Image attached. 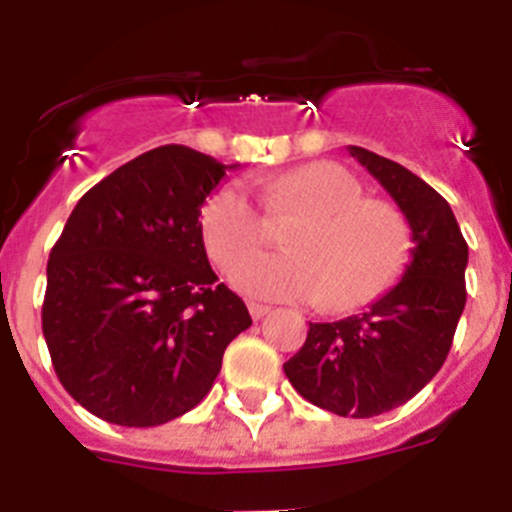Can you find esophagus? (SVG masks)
Listing matches in <instances>:
<instances>
[{"label": "esophagus", "instance_id": "obj_1", "mask_svg": "<svg viewBox=\"0 0 512 512\" xmlns=\"http://www.w3.org/2000/svg\"><path fill=\"white\" fill-rule=\"evenodd\" d=\"M271 307L269 305H261V302H248V312H251L253 320H261L264 315H269Z\"/></svg>", "mask_w": 512, "mask_h": 512}]
</instances>
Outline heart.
<instances>
[{
  "instance_id": "1",
  "label": "heart",
  "mask_w": 512,
  "mask_h": 512,
  "mask_svg": "<svg viewBox=\"0 0 512 512\" xmlns=\"http://www.w3.org/2000/svg\"><path fill=\"white\" fill-rule=\"evenodd\" d=\"M256 187L266 215H297L282 233L284 251L238 261L269 233L243 187H220L200 212L210 259L223 269L238 261L230 282L246 295L354 310L395 282L408 256V220L390 202L361 197L364 187L346 166L318 161Z\"/></svg>"
}]
</instances>
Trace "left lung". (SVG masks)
Instances as JSON below:
<instances>
[{
    "label": "left lung",
    "mask_w": 512,
    "mask_h": 512,
    "mask_svg": "<svg viewBox=\"0 0 512 512\" xmlns=\"http://www.w3.org/2000/svg\"><path fill=\"white\" fill-rule=\"evenodd\" d=\"M348 153L390 192L410 225V264L361 315L310 323L284 374L307 402L374 418L413 400L449 356L467 305L469 248L449 202L420 176L359 146Z\"/></svg>",
    "instance_id": "left-lung-1"
}]
</instances>
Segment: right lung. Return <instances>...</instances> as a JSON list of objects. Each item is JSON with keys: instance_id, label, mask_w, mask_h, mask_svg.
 I'll use <instances>...</instances> for the list:
<instances>
[{"instance_id": "obj_1", "label": "right lung", "mask_w": 512, "mask_h": 512, "mask_svg": "<svg viewBox=\"0 0 512 512\" xmlns=\"http://www.w3.org/2000/svg\"><path fill=\"white\" fill-rule=\"evenodd\" d=\"M238 166V164H235ZM187 146H161L94 184L48 259L43 336L71 397L128 428L200 405L246 305L207 261L205 200L228 169Z\"/></svg>"}]
</instances>
